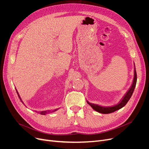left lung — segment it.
I'll use <instances>...</instances> for the list:
<instances>
[{"mask_svg":"<svg viewBox=\"0 0 149 149\" xmlns=\"http://www.w3.org/2000/svg\"><path fill=\"white\" fill-rule=\"evenodd\" d=\"M136 80H137V75H136V69H135H135H134V81H133V83L132 84L131 88L129 89L128 92L126 93V94L125 95L123 100L121 101V102L111 107H102L98 106L97 104H95L93 103H89L88 101V103L93 108V109H94L95 111L97 112L101 113H112L117 110H119L121 108L123 107L125 105L127 104V103L131 98L133 92L134 91L135 86L136 84Z\"/></svg>","mask_w":149,"mask_h":149,"instance_id":"1","label":"left lung"}]
</instances>
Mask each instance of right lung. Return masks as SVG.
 I'll return each mask as SVG.
<instances>
[{
  "label": "right lung",
  "instance_id": "add662e5",
  "mask_svg": "<svg viewBox=\"0 0 149 149\" xmlns=\"http://www.w3.org/2000/svg\"><path fill=\"white\" fill-rule=\"evenodd\" d=\"M16 90V89H15ZM17 94H18V96H19V98H20V100H21V99H20V96L19 95V93H18V92H17ZM21 101H22V100H21ZM57 110V109H55L54 111H42V112H40V113L41 114V115H46V114H47V113H51V112H55V111H56Z\"/></svg>",
  "mask_w": 149,
  "mask_h": 149
}]
</instances>
